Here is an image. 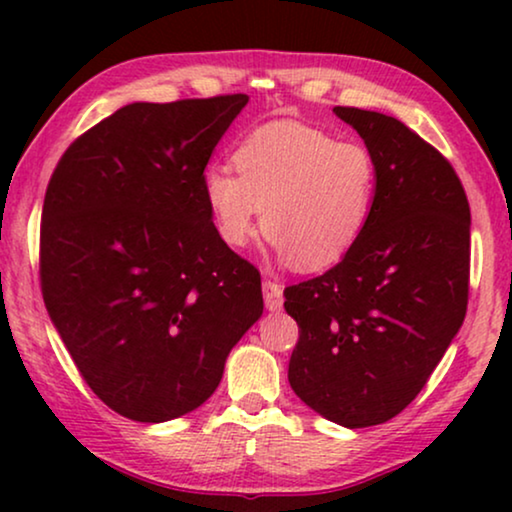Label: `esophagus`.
<instances>
[{
    "mask_svg": "<svg viewBox=\"0 0 512 512\" xmlns=\"http://www.w3.org/2000/svg\"><path fill=\"white\" fill-rule=\"evenodd\" d=\"M284 286L272 282V279H265L263 282V298H265V307H268L270 312H277L282 310V303H284Z\"/></svg>",
    "mask_w": 512,
    "mask_h": 512,
    "instance_id": "1",
    "label": "esophagus"
}]
</instances>
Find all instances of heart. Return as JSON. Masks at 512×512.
Wrapping results in <instances>:
<instances>
[{
    "label": "heart",
    "mask_w": 512,
    "mask_h": 512,
    "mask_svg": "<svg viewBox=\"0 0 512 512\" xmlns=\"http://www.w3.org/2000/svg\"><path fill=\"white\" fill-rule=\"evenodd\" d=\"M237 177L226 167L202 174V195L216 233L242 249L261 226L279 263L303 270L338 265L373 214L377 167L359 142L296 121L261 125L237 144Z\"/></svg>",
    "instance_id": "1"
}]
</instances>
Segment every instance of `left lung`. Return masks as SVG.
<instances>
[{"label": "left lung", "mask_w": 512, "mask_h": 512, "mask_svg": "<svg viewBox=\"0 0 512 512\" xmlns=\"http://www.w3.org/2000/svg\"><path fill=\"white\" fill-rule=\"evenodd\" d=\"M333 111L373 153L375 202L335 268L284 291L300 333L289 382L321 417L363 429L415 401L464 324L471 209L452 165L408 125Z\"/></svg>", "instance_id": "obj_1"}]
</instances>
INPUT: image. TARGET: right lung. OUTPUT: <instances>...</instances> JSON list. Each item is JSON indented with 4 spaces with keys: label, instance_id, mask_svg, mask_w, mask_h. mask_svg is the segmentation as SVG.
I'll return each instance as SVG.
<instances>
[{
    "label": "right lung",
    "instance_id": "add662e5",
    "mask_svg": "<svg viewBox=\"0 0 512 512\" xmlns=\"http://www.w3.org/2000/svg\"><path fill=\"white\" fill-rule=\"evenodd\" d=\"M247 102H132L83 132L48 181V317L97 398L135 422L200 408L263 314L261 275L221 240L202 195Z\"/></svg>",
    "mask_w": 512,
    "mask_h": 512
}]
</instances>
